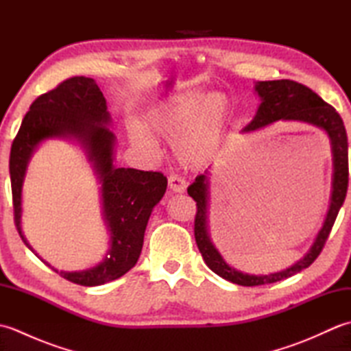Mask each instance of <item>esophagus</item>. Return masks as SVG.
Listing matches in <instances>:
<instances>
[{"label": "esophagus", "instance_id": "esophagus-1", "mask_svg": "<svg viewBox=\"0 0 351 351\" xmlns=\"http://www.w3.org/2000/svg\"><path fill=\"white\" fill-rule=\"evenodd\" d=\"M169 189L175 193H184L187 189V181L180 175H170L169 176Z\"/></svg>", "mask_w": 351, "mask_h": 351}]
</instances>
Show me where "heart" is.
Here are the masks:
<instances>
[{"label":"heart","mask_w":351,"mask_h":351,"mask_svg":"<svg viewBox=\"0 0 351 351\" xmlns=\"http://www.w3.org/2000/svg\"><path fill=\"white\" fill-rule=\"evenodd\" d=\"M230 119V101L225 93L189 90L154 108L145 119V128L175 141V152L185 166L202 167L219 152ZM130 137L141 151L156 154V141L143 128L131 126Z\"/></svg>","instance_id":"obj_1"}]
</instances>
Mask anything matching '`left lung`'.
Segmentation results:
<instances>
[{
  "mask_svg": "<svg viewBox=\"0 0 351 351\" xmlns=\"http://www.w3.org/2000/svg\"><path fill=\"white\" fill-rule=\"evenodd\" d=\"M261 104L253 121L245 126L243 132H252L274 122H304L323 130L330 140L332 156H333V180H332V196L330 206L327 211L323 228L315 238L314 244L302 259L285 270L271 274H247L229 267L223 256L215 249L210 234H208V199H210V180L208 173L199 175L196 181L189 187V195L195 199L197 213L195 219V238L199 252L202 253L205 264L211 270L237 285L258 287L267 285L291 278L295 273H300L308 268L322 253L324 244L329 237L337 215L344 204L348 187V143L344 122H342L338 111L329 104L324 102L319 96L312 92L309 87L303 86L293 80H274V81H258L255 84Z\"/></svg>",
  "mask_w": 351,
  "mask_h": 351,
  "instance_id": "obj_1",
  "label": "left lung"
}]
</instances>
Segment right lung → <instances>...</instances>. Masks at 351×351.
Here are the masks:
<instances>
[{
	"mask_svg": "<svg viewBox=\"0 0 351 351\" xmlns=\"http://www.w3.org/2000/svg\"><path fill=\"white\" fill-rule=\"evenodd\" d=\"M108 125L107 101L96 81L72 77L32 104L10 151L14 225L22 241L37 258L40 256L28 244L21 228L22 184L29 158L37 146L48 138L75 140L86 151L101 184L102 215L110 230V249L106 258L92 268L81 271L52 268L66 280L83 287L119 279L137 264L147 220L167 189V178L160 171L114 166L116 137ZM40 261L45 263L42 258Z\"/></svg>",
	"mask_w": 351,
	"mask_h": 351,
	"instance_id": "1",
	"label": "right lung"
}]
</instances>
